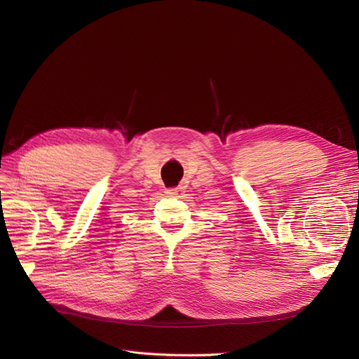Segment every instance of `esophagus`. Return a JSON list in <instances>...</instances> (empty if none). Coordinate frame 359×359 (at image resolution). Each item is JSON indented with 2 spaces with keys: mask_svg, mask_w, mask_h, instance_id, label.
<instances>
[{
  "mask_svg": "<svg viewBox=\"0 0 359 359\" xmlns=\"http://www.w3.org/2000/svg\"><path fill=\"white\" fill-rule=\"evenodd\" d=\"M184 193H186L184 187H175V189L166 190V194H168V196H170V198H182Z\"/></svg>",
  "mask_w": 359,
  "mask_h": 359,
  "instance_id": "34e87169",
  "label": "esophagus"
}]
</instances>
